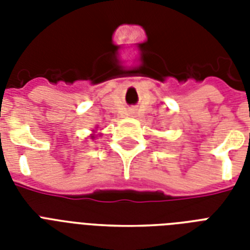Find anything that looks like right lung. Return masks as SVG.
<instances>
[{
    "label": "right lung",
    "instance_id": "add662e5",
    "mask_svg": "<svg viewBox=\"0 0 250 250\" xmlns=\"http://www.w3.org/2000/svg\"><path fill=\"white\" fill-rule=\"evenodd\" d=\"M90 137H92V139H93V137H94V136H90Z\"/></svg>",
    "mask_w": 250,
    "mask_h": 250
}]
</instances>
